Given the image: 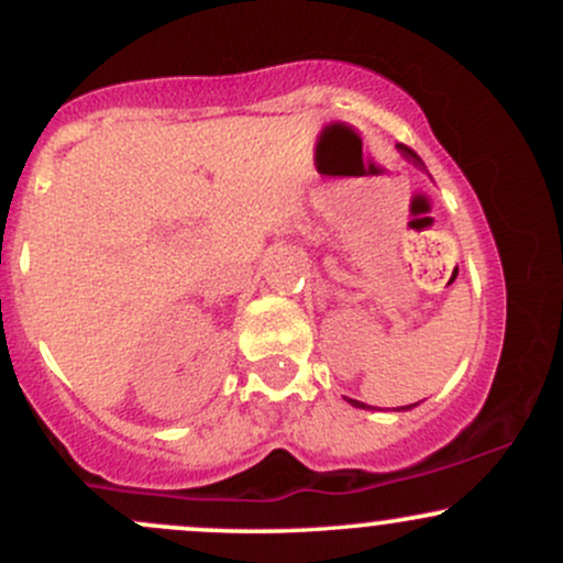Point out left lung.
Returning a JSON list of instances; mask_svg holds the SVG:
<instances>
[{"label":"left lung","instance_id":"left-lung-1","mask_svg":"<svg viewBox=\"0 0 563 563\" xmlns=\"http://www.w3.org/2000/svg\"><path fill=\"white\" fill-rule=\"evenodd\" d=\"M397 151H399V156H402L405 161H410V164L416 166V169H426V166H423V161L418 158L416 153H412L410 147H407V145H397ZM344 399H346V402L352 405V407H363V410H371V405H365V402H357V399H349V397H344ZM416 405H418V402H416ZM416 405H402V407H397V410H412V407H416Z\"/></svg>","mask_w":563,"mask_h":563}]
</instances>
